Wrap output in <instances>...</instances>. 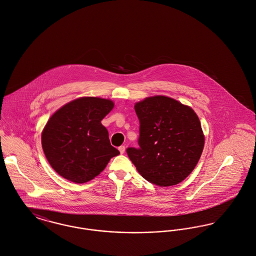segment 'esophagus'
<instances>
[{"mask_svg":"<svg viewBox=\"0 0 256 256\" xmlns=\"http://www.w3.org/2000/svg\"><path fill=\"white\" fill-rule=\"evenodd\" d=\"M118 150H120V154H124V151H126V146H124V145L120 146V147H118Z\"/></svg>","mask_w":256,"mask_h":256,"instance_id":"obj_1","label":"esophagus"}]
</instances>
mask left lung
<instances>
[{"label":"left lung","mask_w":256,"mask_h":256,"mask_svg":"<svg viewBox=\"0 0 256 256\" xmlns=\"http://www.w3.org/2000/svg\"><path fill=\"white\" fill-rule=\"evenodd\" d=\"M134 110L140 120V147H128L126 153L136 170L156 186L182 182L196 168L204 146L198 114L166 96L146 98Z\"/></svg>","instance_id":"left-lung-1"}]
</instances>
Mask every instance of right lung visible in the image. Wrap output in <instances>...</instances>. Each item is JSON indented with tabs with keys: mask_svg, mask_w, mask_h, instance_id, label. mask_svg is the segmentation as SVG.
<instances>
[{
	"mask_svg": "<svg viewBox=\"0 0 256 256\" xmlns=\"http://www.w3.org/2000/svg\"><path fill=\"white\" fill-rule=\"evenodd\" d=\"M113 108L111 100L84 97L66 104L50 118L42 132V147L60 176L76 184L86 182L120 154L101 124Z\"/></svg>",
	"mask_w": 256,
	"mask_h": 256,
	"instance_id": "right-lung-1",
	"label": "right lung"
}]
</instances>
